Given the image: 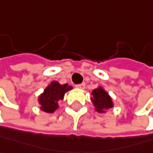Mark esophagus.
<instances>
[{
    "mask_svg": "<svg viewBox=\"0 0 153 153\" xmlns=\"http://www.w3.org/2000/svg\"><path fill=\"white\" fill-rule=\"evenodd\" d=\"M76 88H78V89H81V90H83V89H85V83L82 82V83L77 84V85H76Z\"/></svg>",
    "mask_w": 153,
    "mask_h": 153,
    "instance_id": "esophagus-1",
    "label": "esophagus"
}]
</instances>
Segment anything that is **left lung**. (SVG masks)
I'll list each match as a JSON object with an SVG mask.
<instances>
[{
  "label": "left lung",
  "mask_w": 153,
  "mask_h": 153,
  "mask_svg": "<svg viewBox=\"0 0 153 153\" xmlns=\"http://www.w3.org/2000/svg\"><path fill=\"white\" fill-rule=\"evenodd\" d=\"M92 95L93 97H91V100L95 111H97L98 113H105L106 109L112 108L114 106L112 98L102 87H98L94 89L92 92Z\"/></svg>",
  "instance_id": "left-lung-1"
}]
</instances>
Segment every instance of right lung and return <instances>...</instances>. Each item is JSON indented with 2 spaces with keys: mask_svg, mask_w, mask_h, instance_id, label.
Returning a JSON list of instances; mask_svg holds the SVG:
<instances>
[{
  "mask_svg": "<svg viewBox=\"0 0 153 153\" xmlns=\"http://www.w3.org/2000/svg\"><path fill=\"white\" fill-rule=\"evenodd\" d=\"M72 89V86L66 84H60L57 81L52 82L43 94L38 97V103L40 104V109L47 113H54L59 108V101L63 100L66 92Z\"/></svg>",
  "mask_w": 153,
  "mask_h": 153,
  "instance_id": "1",
  "label": "right lung"
}]
</instances>
